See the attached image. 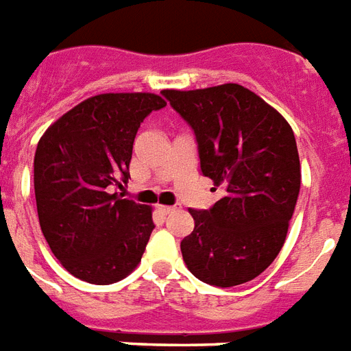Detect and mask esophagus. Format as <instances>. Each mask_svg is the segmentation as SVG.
I'll return each mask as SVG.
<instances>
[{"label":"esophagus","instance_id":"esophagus-1","mask_svg":"<svg viewBox=\"0 0 351 351\" xmlns=\"http://www.w3.org/2000/svg\"><path fill=\"white\" fill-rule=\"evenodd\" d=\"M158 209H160L164 215H171V213H175L176 209H180V205H158Z\"/></svg>","mask_w":351,"mask_h":351}]
</instances>
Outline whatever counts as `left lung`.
<instances>
[{
	"instance_id": "8db88e82",
	"label": "left lung",
	"mask_w": 351,
	"mask_h": 351,
	"mask_svg": "<svg viewBox=\"0 0 351 351\" xmlns=\"http://www.w3.org/2000/svg\"><path fill=\"white\" fill-rule=\"evenodd\" d=\"M195 131L202 175L223 196L210 209H189L195 229L180 243L193 276L234 287L259 276L283 247L301 187L289 122L240 84L164 90Z\"/></svg>"
}]
</instances>
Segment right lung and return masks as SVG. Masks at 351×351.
Here are the masks:
<instances>
[{
    "instance_id": "1",
    "label": "right lung",
    "mask_w": 351,
    "mask_h": 351,
    "mask_svg": "<svg viewBox=\"0 0 351 351\" xmlns=\"http://www.w3.org/2000/svg\"><path fill=\"white\" fill-rule=\"evenodd\" d=\"M166 101L155 93H102L45 131L34 158L39 225L53 256L75 278H126L155 229L151 207L113 191L130 178L136 131Z\"/></svg>"
}]
</instances>
